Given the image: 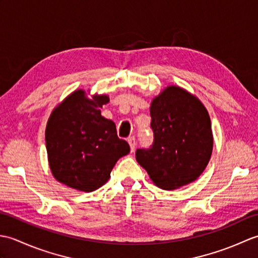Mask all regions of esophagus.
I'll use <instances>...</instances> for the list:
<instances>
[{
  "instance_id": "obj_1",
  "label": "esophagus",
  "mask_w": 258,
  "mask_h": 258,
  "mask_svg": "<svg viewBox=\"0 0 258 258\" xmlns=\"http://www.w3.org/2000/svg\"><path fill=\"white\" fill-rule=\"evenodd\" d=\"M127 142H128L130 147H131V151L134 152V150H135V138H134V136H132V138H130L127 140Z\"/></svg>"
}]
</instances>
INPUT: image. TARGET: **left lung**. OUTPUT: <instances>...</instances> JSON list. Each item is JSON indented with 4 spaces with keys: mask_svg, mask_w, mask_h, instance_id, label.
<instances>
[{
    "mask_svg": "<svg viewBox=\"0 0 258 258\" xmlns=\"http://www.w3.org/2000/svg\"><path fill=\"white\" fill-rule=\"evenodd\" d=\"M154 143L138 150L136 161L157 187L171 190L194 182L213 152V132L206 107L183 87L169 85L150 107Z\"/></svg>",
    "mask_w": 258,
    "mask_h": 258,
    "instance_id": "left-lung-1",
    "label": "left lung"
}]
</instances>
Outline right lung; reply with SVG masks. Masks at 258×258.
I'll return each instance as SVG.
<instances>
[{"label":"right lung","mask_w":258,"mask_h":258,"mask_svg":"<svg viewBox=\"0 0 258 258\" xmlns=\"http://www.w3.org/2000/svg\"><path fill=\"white\" fill-rule=\"evenodd\" d=\"M108 101L106 94L90 98L80 89L54 107L45 143L48 165L57 182L90 193L107 182L115 163L130 153L127 142L117 138L113 120L101 115Z\"/></svg>","instance_id":"obj_1"}]
</instances>
